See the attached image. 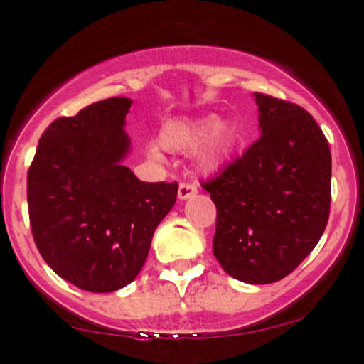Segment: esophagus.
<instances>
[{
    "instance_id": "obj_1",
    "label": "esophagus",
    "mask_w": 364,
    "mask_h": 364,
    "mask_svg": "<svg viewBox=\"0 0 364 364\" xmlns=\"http://www.w3.org/2000/svg\"><path fill=\"white\" fill-rule=\"evenodd\" d=\"M196 185L191 181H181L179 183V188H178V196L179 200H186V198H191V196L196 195Z\"/></svg>"
}]
</instances>
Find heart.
Here are the masks:
<instances>
[{
	"label": "heart",
	"mask_w": 364,
	"mask_h": 364,
	"mask_svg": "<svg viewBox=\"0 0 364 364\" xmlns=\"http://www.w3.org/2000/svg\"><path fill=\"white\" fill-rule=\"evenodd\" d=\"M200 141L203 144L198 149V164L203 169H214L235 149L236 132L225 119L186 118L168 124L159 136L162 147L173 152L195 149ZM149 152L154 159L159 157L156 147H150Z\"/></svg>",
	"instance_id": "b5f03b06"
}]
</instances>
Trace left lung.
Segmentation results:
<instances>
[{
    "label": "left lung",
    "mask_w": 364,
    "mask_h": 364,
    "mask_svg": "<svg viewBox=\"0 0 364 364\" xmlns=\"http://www.w3.org/2000/svg\"><path fill=\"white\" fill-rule=\"evenodd\" d=\"M255 101L262 136L202 188L217 208L212 248L223 269L270 284L289 275L327 228L332 156L301 106L260 92Z\"/></svg>",
    "instance_id": "obj_1"
}]
</instances>
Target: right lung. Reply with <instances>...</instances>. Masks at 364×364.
<instances>
[{
    "label": "right lung",
    "mask_w": 364,
    "mask_h": 364,
    "mask_svg": "<svg viewBox=\"0 0 364 364\" xmlns=\"http://www.w3.org/2000/svg\"><path fill=\"white\" fill-rule=\"evenodd\" d=\"M132 101L111 97L61 116L44 129L27 174L32 236L65 281L112 292L139 275L178 183L140 181L121 159Z\"/></svg>",
    "instance_id": "obj_1"
}]
</instances>
